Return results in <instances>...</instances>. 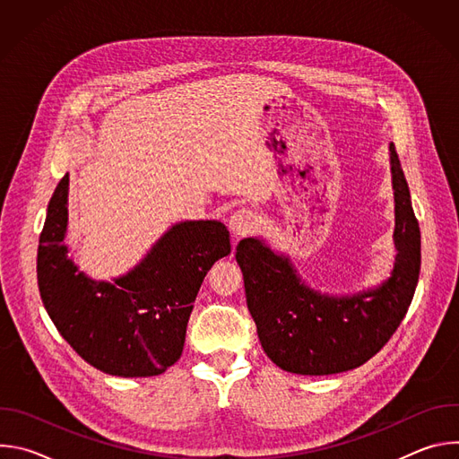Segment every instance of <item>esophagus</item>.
Instances as JSON below:
<instances>
[{
  "label": "esophagus",
  "instance_id": "esophagus-1",
  "mask_svg": "<svg viewBox=\"0 0 459 459\" xmlns=\"http://www.w3.org/2000/svg\"><path fill=\"white\" fill-rule=\"evenodd\" d=\"M229 227L236 238H243V236L254 232V229L257 227V216L252 211L239 209L230 216Z\"/></svg>",
  "mask_w": 459,
  "mask_h": 459
}]
</instances>
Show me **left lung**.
I'll return each mask as SVG.
<instances>
[{
  "label": "left lung",
  "instance_id": "obj_1",
  "mask_svg": "<svg viewBox=\"0 0 459 459\" xmlns=\"http://www.w3.org/2000/svg\"><path fill=\"white\" fill-rule=\"evenodd\" d=\"M388 152L396 259L379 285L342 296L321 292L299 276L290 255L271 248L264 238H245L236 247L261 347L287 372L329 376L363 365L409 310L420 278L421 236L394 143Z\"/></svg>",
  "mask_w": 459,
  "mask_h": 459
}]
</instances>
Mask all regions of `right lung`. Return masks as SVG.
Here are the masks:
<instances>
[{
    "mask_svg": "<svg viewBox=\"0 0 459 459\" xmlns=\"http://www.w3.org/2000/svg\"><path fill=\"white\" fill-rule=\"evenodd\" d=\"M69 174L47 207L38 247V287L59 334L94 368L149 377L174 365L185 345L194 299L218 259L230 254L221 221H178L123 276L94 280L65 243Z\"/></svg>",
    "mask_w": 459,
    "mask_h": 459,
    "instance_id": "obj_1",
    "label": "right lung"
}]
</instances>
